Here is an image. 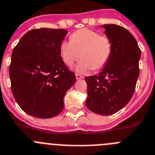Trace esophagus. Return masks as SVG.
<instances>
[{
  "label": "esophagus",
  "instance_id": "34e87169",
  "mask_svg": "<svg viewBox=\"0 0 155 155\" xmlns=\"http://www.w3.org/2000/svg\"><path fill=\"white\" fill-rule=\"evenodd\" d=\"M76 79H83V76H80V75H79V74H76Z\"/></svg>",
  "mask_w": 155,
  "mask_h": 155
}]
</instances>
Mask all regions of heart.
<instances>
[{
  "instance_id": "heart-1",
  "label": "heart",
  "mask_w": 155,
  "mask_h": 155,
  "mask_svg": "<svg viewBox=\"0 0 155 155\" xmlns=\"http://www.w3.org/2000/svg\"><path fill=\"white\" fill-rule=\"evenodd\" d=\"M71 41L64 40L59 47L63 62L72 66L79 57L82 59L76 66V71L86 73L91 69H100L108 62L112 51V43L106 35H100L96 31L81 28L72 33Z\"/></svg>"
}]
</instances>
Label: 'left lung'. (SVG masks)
<instances>
[{
  "instance_id": "obj_1",
  "label": "left lung",
  "mask_w": 155,
  "mask_h": 155,
  "mask_svg": "<svg viewBox=\"0 0 155 155\" xmlns=\"http://www.w3.org/2000/svg\"><path fill=\"white\" fill-rule=\"evenodd\" d=\"M104 34L110 39L112 51L98 75L86 77V106L100 115L109 116L125 107L133 97L140 69L141 51L133 35L117 25H104Z\"/></svg>"
}]
</instances>
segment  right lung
<instances>
[{
	"mask_svg": "<svg viewBox=\"0 0 155 155\" xmlns=\"http://www.w3.org/2000/svg\"><path fill=\"white\" fill-rule=\"evenodd\" d=\"M67 33L65 29H33L12 51V93L22 110L35 117L47 119L60 114L65 93L76 83L59 51Z\"/></svg>",
	"mask_w": 155,
	"mask_h": 155,
	"instance_id": "1",
	"label": "right lung"
}]
</instances>
